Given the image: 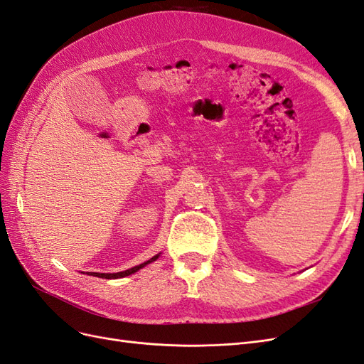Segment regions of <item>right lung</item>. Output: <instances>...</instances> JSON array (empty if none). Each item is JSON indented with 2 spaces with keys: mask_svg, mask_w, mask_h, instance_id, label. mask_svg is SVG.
Returning <instances> with one entry per match:
<instances>
[{
  "mask_svg": "<svg viewBox=\"0 0 364 364\" xmlns=\"http://www.w3.org/2000/svg\"><path fill=\"white\" fill-rule=\"evenodd\" d=\"M159 258V255H155L153 258H150L149 261H146V262H142V264H139V266H135V267H132V269H129V270H124V272H118V273H91L92 277H98V278H106V279H117V278H124V277H129V274H132V273H135V272H138L139 269H142L144 266H147V264H150V262H153V261H156Z\"/></svg>",
  "mask_w": 364,
  "mask_h": 364,
  "instance_id": "obj_1",
  "label": "right lung"
}]
</instances>
